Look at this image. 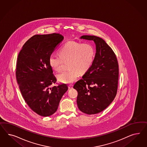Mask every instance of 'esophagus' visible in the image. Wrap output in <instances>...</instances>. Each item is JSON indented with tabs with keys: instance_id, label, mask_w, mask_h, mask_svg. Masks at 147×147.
I'll list each match as a JSON object with an SVG mask.
<instances>
[{
	"instance_id": "esophagus-1",
	"label": "esophagus",
	"mask_w": 147,
	"mask_h": 147,
	"mask_svg": "<svg viewBox=\"0 0 147 147\" xmlns=\"http://www.w3.org/2000/svg\"><path fill=\"white\" fill-rule=\"evenodd\" d=\"M73 85L70 84V85H68V88H69V89H71V88H73Z\"/></svg>"
}]
</instances>
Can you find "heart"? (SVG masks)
<instances>
[{
	"mask_svg": "<svg viewBox=\"0 0 147 147\" xmlns=\"http://www.w3.org/2000/svg\"><path fill=\"white\" fill-rule=\"evenodd\" d=\"M59 57L51 54L49 58L51 68L55 71H59L63 62H67L66 71L57 75L58 80L63 83H71L80 74L88 71L93 63L95 57V49L89 43H81L69 41L62 45L58 51Z\"/></svg>",
	"mask_w": 147,
	"mask_h": 147,
	"instance_id": "heart-1",
	"label": "heart"
}]
</instances>
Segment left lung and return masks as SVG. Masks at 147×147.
I'll return each mask as SVG.
<instances>
[{
  "mask_svg": "<svg viewBox=\"0 0 147 147\" xmlns=\"http://www.w3.org/2000/svg\"><path fill=\"white\" fill-rule=\"evenodd\" d=\"M81 39L93 40L96 52L93 63L73 88L78 91L77 105L85 114L103 111L115 98L119 80V64L115 54L102 38L83 36Z\"/></svg>",
  "mask_w": 147,
  "mask_h": 147,
  "instance_id": "8db88e82",
  "label": "left lung"
}]
</instances>
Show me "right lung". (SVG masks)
<instances>
[{
	"label": "right lung",
	"mask_w": 147,
	"mask_h": 147,
	"mask_svg": "<svg viewBox=\"0 0 147 147\" xmlns=\"http://www.w3.org/2000/svg\"><path fill=\"white\" fill-rule=\"evenodd\" d=\"M63 39L52 33L32 36L18 54L16 79L22 97L37 114L49 116L58 109L60 101L68 90L65 84H57L49 66V58Z\"/></svg>",
	"instance_id": "add662e5"
}]
</instances>
